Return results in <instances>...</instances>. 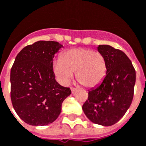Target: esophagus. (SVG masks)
<instances>
[{
    "label": "esophagus",
    "instance_id": "34e87169",
    "mask_svg": "<svg viewBox=\"0 0 146 146\" xmlns=\"http://www.w3.org/2000/svg\"><path fill=\"white\" fill-rule=\"evenodd\" d=\"M76 92V88H71V92H72V94H74Z\"/></svg>",
    "mask_w": 146,
    "mask_h": 146
}]
</instances>
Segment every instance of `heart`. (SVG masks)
I'll use <instances>...</instances> for the list:
<instances>
[{
  "instance_id": "heart-1",
  "label": "heart",
  "mask_w": 146,
  "mask_h": 146,
  "mask_svg": "<svg viewBox=\"0 0 146 146\" xmlns=\"http://www.w3.org/2000/svg\"><path fill=\"white\" fill-rule=\"evenodd\" d=\"M58 80L69 85L76 72V79L88 88L98 85L106 74L107 66L104 55L88 48H73L64 51L52 65Z\"/></svg>"
}]
</instances>
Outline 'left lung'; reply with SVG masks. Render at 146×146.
Segmentation results:
<instances>
[{"mask_svg":"<svg viewBox=\"0 0 146 146\" xmlns=\"http://www.w3.org/2000/svg\"><path fill=\"white\" fill-rule=\"evenodd\" d=\"M104 55L107 70L103 80L88 92L83 105L86 116L102 126L115 124L131 104L136 73L127 54L110 45H98Z\"/></svg>","mask_w":146,"mask_h":146,"instance_id":"obj_1","label":"left lung"}]
</instances>
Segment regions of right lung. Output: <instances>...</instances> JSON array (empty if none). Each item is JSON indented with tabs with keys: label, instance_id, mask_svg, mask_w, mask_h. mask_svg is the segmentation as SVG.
Wrapping results in <instances>:
<instances>
[{
	"label": "right lung",
	"instance_id": "obj_1",
	"mask_svg": "<svg viewBox=\"0 0 146 146\" xmlns=\"http://www.w3.org/2000/svg\"><path fill=\"white\" fill-rule=\"evenodd\" d=\"M63 47L39 40L21 50L11 67V99L18 116L30 125L44 126L59 116L69 88L55 80L53 58Z\"/></svg>",
	"mask_w": 146,
	"mask_h": 146
}]
</instances>
